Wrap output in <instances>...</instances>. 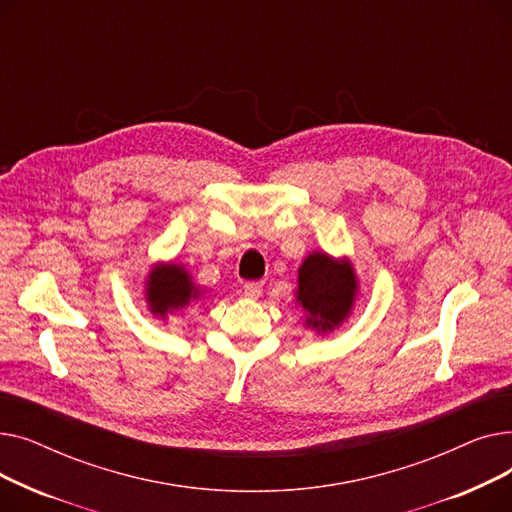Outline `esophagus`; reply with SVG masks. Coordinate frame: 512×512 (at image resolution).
<instances>
[{
  "label": "esophagus",
  "mask_w": 512,
  "mask_h": 512,
  "mask_svg": "<svg viewBox=\"0 0 512 512\" xmlns=\"http://www.w3.org/2000/svg\"><path fill=\"white\" fill-rule=\"evenodd\" d=\"M263 292V282H247L245 284V297L247 299H259Z\"/></svg>",
  "instance_id": "esophagus-1"
}]
</instances>
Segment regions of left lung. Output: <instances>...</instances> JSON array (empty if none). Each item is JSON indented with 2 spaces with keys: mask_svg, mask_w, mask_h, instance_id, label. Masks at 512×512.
Masks as SVG:
<instances>
[{
  "mask_svg": "<svg viewBox=\"0 0 512 512\" xmlns=\"http://www.w3.org/2000/svg\"><path fill=\"white\" fill-rule=\"evenodd\" d=\"M359 294V278L346 257L313 251L299 267L297 305L305 311V326L317 334L340 328L351 315Z\"/></svg>",
  "mask_w": 512,
  "mask_h": 512,
  "instance_id": "obj_1",
  "label": "left lung"
}]
</instances>
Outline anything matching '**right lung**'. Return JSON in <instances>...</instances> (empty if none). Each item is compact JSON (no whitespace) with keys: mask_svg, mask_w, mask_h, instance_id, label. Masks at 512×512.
<instances>
[{"mask_svg":"<svg viewBox=\"0 0 512 512\" xmlns=\"http://www.w3.org/2000/svg\"><path fill=\"white\" fill-rule=\"evenodd\" d=\"M203 290L193 282V276L186 272V267L168 261L155 263L145 280V301L149 311L157 319H168L174 311H180L201 299Z\"/></svg>","mask_w":512,"mask_h":512,"instance_id":"obj_1","label":"right lung"}]
</instances>
